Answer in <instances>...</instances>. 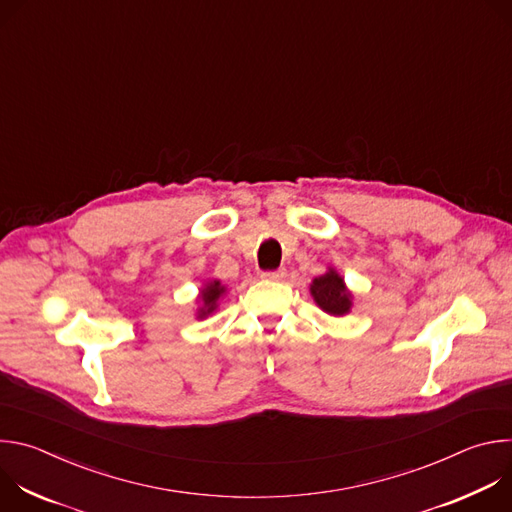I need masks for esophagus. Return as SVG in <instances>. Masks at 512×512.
<instances>
[{
  "label": "esophagus",
  "instance_id": "esophagus-1",
  "mask_svg": "<svg viewBox=\"0 0 512 512\" xmlns=\"http://www.w3.org/2000/svg\"><path fill=\"white\" fill-rule=\"evenodd\" d=\"M285 275H287L285 269H275V271H263L261 273L263 279H271V281H281Z\"/></svg>",
  "mask_w": 512,
  "mask_h": 512
}]
</instances>
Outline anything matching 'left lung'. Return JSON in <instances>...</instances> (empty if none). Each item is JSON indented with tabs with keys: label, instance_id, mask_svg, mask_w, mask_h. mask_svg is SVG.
<instances>
[{
	"label": "left lung",
	"instance_id": "8db88e82",
	"mask_svg": "<svg viewBox=\"0 0 512 512\" xmlns=\"http://www.w3.org/2000/svg\"><path fill=\"white\" fill-rule=\"evenodd\" d=\"M312 296L316 300V304L328 312V314H334V316H344L348 314L350 310V294L344 287V281L342 277L330 269L328 273H324L322 277H316L312 287Z\"/></svg>",
	"mask_w": 512,
	"mask_h": 512
}]
</instances>
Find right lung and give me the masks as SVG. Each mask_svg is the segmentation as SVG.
I'll list each match as a JSON object with an SVG mask.
<instances>
[{"mask_svg": "<svg viewBox=\"0 0 512 512\" xmlns=\"http://www.w3.org/2000/svg\"><path fill=\"white\" fill-rule=\"evenodd\" d=\"M223 291H225V287L221 285V281H210L204 289H202V308H200V318H204L206 314H210V312H214V308H216V300L223 296Z\"/></svg>", "mask_w": 512, "mask_h": 512, "instance_id": "obj_1", "label": "right lung"}]
</instances>
